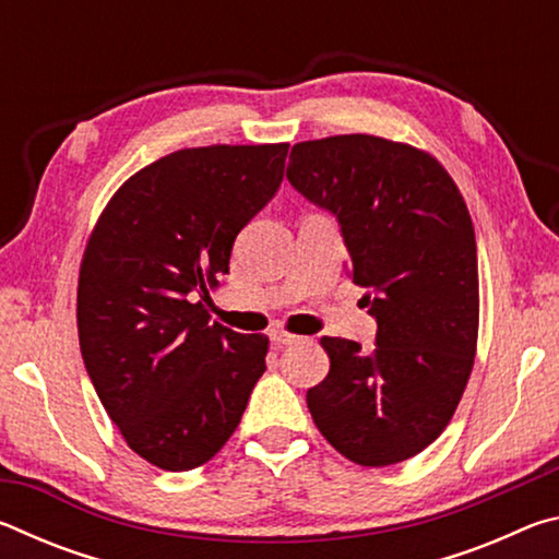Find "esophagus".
I'll return each instance as SVG.
<instances>
[{
    "mask_svg": "<svg viewBox=\"0 0 559 559\" xmlns=\"http://www.w3.org/2000/svg\"><path fill=\"white\" fill-rule=\"evenodd\" d=\"M298 335L293 333H283V330H276V333H271V343L278 345V347H286V345H296L298 343Z\"/></svg>",
    "mask_w": 559,
    "mask_h": 559,
    "instance_id": "esophagus-1",
    "label": "esophagus"
}]
</instances>
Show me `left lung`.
Instances as JSON below:
<instances>
[{
  "label": "left lung",
  "instance_id": "1",
  "mask_svg": "<svg viewBox=\"0 0 559 559\" xmlns=\"http://www.w3.org/2000/svg\"><path fill=\"white\" fill-rule=\"evenodd\" d=\"M288 182L333 212L367 288L377 345L323 337L306 402L330 447L359 466L416 456L449 427L478 343V257L468 206L437 157L377 135L293 145Z\"/></svg>",
  "mask_w": 559,
  "mask_h": 559
}]
</instances>
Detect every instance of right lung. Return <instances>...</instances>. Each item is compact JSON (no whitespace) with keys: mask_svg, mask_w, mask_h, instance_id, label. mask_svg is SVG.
<instances>
[{"mask_svg":"<svg viewBox=\"0 0 559 559\" xmlns=\"http://www.w3.org/2000/svg\"><path fill=\"white\" fill-rule=\"evenodd\" d=\"M288 143L187 147L122 182L88 236L79 343L128 447L163 471L202 466L241 421L269 337L210 323L231 246L276 194Z\"/></svg>","mask_w":559,"mask_h":559,"instance_id":"right-lung-1","label":"right lung"}]
</instances>
